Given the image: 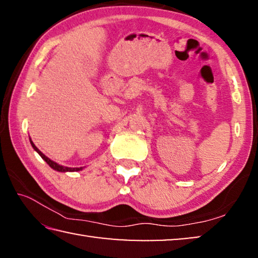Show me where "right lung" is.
<instances>
[{"label":"right lung","instance_id":"obj_1","mask_svg":"<svg viewBox=\"0 0 258 258\" xmlns=\"http://www.w3.org/2000/svg\"><path fill=\"white\" fill-rule=\"evenodd\" d=\"M29 141H30V145H32V147L34 148V150H35V151H37V154L40 155V156L42 157V158L46 161V164H49L50 167H51V168H53L54 171H58V172H77V171H82V169H83V167L72 168V167H64V166H61V165H59V164H56L55 161L51 160L50 158H47V157H46L44 154H42V152L37 149V147L34 145L32 140L29 139Z\"/></svg>","mask_w":258,"mask_h":258}]
</instances>
